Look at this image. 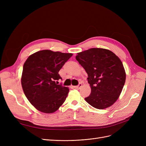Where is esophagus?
I'll return each instance as SVG.
<instances>
[{
  "instance_id": "obj_1",
  "label": "esophagus",
  "mask_w": 146,
  "mask_h": 146,
  "mask_svg": "<svg viewBox=\"0 0 146 146\" xmlns=\"http://www.w3.org/2000/svg\"><path fill=\"white\" fill-rule=\"evenodd\" d=\"M82 86V83H79L78 85L77 86H74L73 88H75V89H79V88H80V87Z\"/></svg>"
}]
</instances>
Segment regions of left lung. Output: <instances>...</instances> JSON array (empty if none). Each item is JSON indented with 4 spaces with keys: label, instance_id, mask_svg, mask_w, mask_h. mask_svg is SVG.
<instances>
[{
    "label": "left lung",
    "instance_id": "obj_1",
    "mask_svg": "<svg viewBox=\"0 0 146 146\" xmlns=\"http://www.w3.org/2000/svg\"><path fill=\"white\" fill-rule=\"evenodd\" d=\"M76 58L88 74L91 88L85 100L97 109L111 106L121 94L125 82V72L121 60L111 51L101 48L78 53Z\"/></svg>",
    "mask_w": 146,
    "mask_h": 146
}]
</instances>
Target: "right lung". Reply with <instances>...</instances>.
<instances>
[{
    "label": "right lung",
    "mask_w": 146,
    "mask_h": 146,
    "mask_svg": "<svg viewBox=\"0 0 146 146\" xmlns=\"http://www.w3.org/2000/svg\"><path fill=\"white\" fill-rule=\"evenodd\" d=\"M72 56L69 53L43 50L25 61L22 86L26 98L39 111L54 113L64 103L69 89L61 83L58 85V80L62 79L58 72Z\"/></svg>",
    "instance_id": "1"
}]
</instances>
